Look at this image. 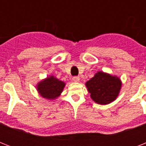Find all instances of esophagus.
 Instances as JSON below:
<instances>
[{
    "mask_svg": "<svg viewBox=\"0 0 146 146\" xmlns=\"http://www.w3.org/2000/svg\"><path fill=\"white\" fill-rule=\"evenodd\" d=\"M80 79L79 76H74V77L73 78V81L74 82H80Z\"/></svg>",
    "mask_w": 146,
    "mask_h": 146,
    "instance_id": "1",
    "label": "esophagus"
}]
</instances>
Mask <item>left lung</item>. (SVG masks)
I'll use <instances>...</instances> for the list:
<instances>
[{"instance_id":"1","label":"left lung","mask_w":146,"mask_h":146,"mask_svg":"<svg viewBox=\"0 0 146 146\" xmlns=\"http://www.w3.org/2000/svg\"><path fill=\"white\" fill-rule=\"evenodd\" d=\"M90 97L98 104H108L113 102L120 93L122 82L117 76L98 71L86 82Z\"/></svg>"}]
</instances>
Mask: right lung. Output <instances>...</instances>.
Instances as JSON below:
<instances>
[{
    "instance_id": "obj_1",
    "label": "right lung",
    "mask_w": 146,
    "mask_h": 146,
    "mask_svg": "<svg viewBox=\"0 0 146 146\" xmlns=\"http://www.w3.org/2000/svg\"><path fill=\"white\" fill-rule=\"evenodd\" d=\"M66 83L54 76H50L40 81L36 89L40 96L48 100H54L60 96Z\"/></svg>"
}]
</instances>
